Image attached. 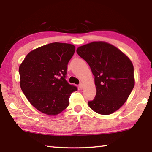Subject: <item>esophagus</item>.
Returning a JSON list of instances; mask_svg holds the SVG:
<instances>
[{
    "mask_svg": "<svg viewBox=\"0 0 152 152\" xmlns=\"http://www.w3.org/2000/svg\"><path fill=\"white\" fill-rule=\"evenodd\" d=\"M84 84L81 83V84L79 85V88H80V89H83V88H84Z\"/></svg>",
    "mask_w": 152,
    "mask_h": 152,
    "instance_id": "obj_1",
    "label": "esophagus"
}]
</instances>
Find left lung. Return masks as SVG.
<instances>
[{
	"instance_id": "8db88e82",
	"label": "left lung",
	"mask_w": 152,
	"mask_h": 152,
	"mask_svg": "<svg viewBox=\"0 0 152 152\" xmlns=\"http://www.w3.org/2000/svg\"><path fill=\"white\" fill-rule=\"evenodd\" d=\"M77 53L86 60L94 76L96 94L88 104L99 114L107 115L121 107L135 85L133 65L115 46L93 42L80 46Z\"/></svg>"
}]
</instances>
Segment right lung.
Instances as JSON below:
<instances>
[{"label": "right lung", "mask_w": 152, "mask_h": 152, "mask_svg": "<svg viewBox=\"0 0 152 152\" xmlns=\"http://www.w3.org/2000/svg\"><path fill=\"white\" fill-rule=\"evenodd\" d=\"M75 46L51 43L28 53L20 64V86L28 101L43 114L55 116L69 105L76 86L66 80L67 66Z\"/></svg>", "instance_id": "right-lung-1"}]
</instances>
